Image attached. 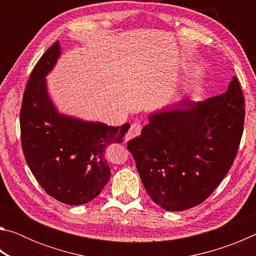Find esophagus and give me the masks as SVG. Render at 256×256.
I'll list each match as a JSON object with an SVG mask.
<instances>
[{"instance_id": "obj_1", "label": "esophagus", "mask_w": 256, "mask_h": 256, "mask_svg": "<svg viewBox=\"0 0 256 256\" xmlns=\"http://www.w3.org/2000/svg\"><path fill=\"white\" fill-rule=\"evenodd\" d=\"M141 130H142L141 124H138V123H133V124L131 125V128H130L128 132L126 133V136H125V141L132 140V138H136L138 136H140Z\"/></svg>"}]
</instances>
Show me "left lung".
I'll use <instances>...</instances> for the list:
<instances>
[{
	"label": "left lung",
	"mask_w": 256,
	"mask_h": 256,
	"mask_svg": "<svg viewBox=\"0 0 256 256\" xmlns=\"http://www.w3.org/2000/svg\"><path fill=\"white\" fill-rule=\"evenodd\" d=\"M245 100L236 76L226 92L182 100L149 116L128 142L152 201L168 211L198 206L230 170L244 130Z\"/></svg>",
	"instance_id": "8db88e82"
}]
</instances>
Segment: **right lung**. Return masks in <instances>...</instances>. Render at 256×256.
Listing matches in <instances>:
<instances>
[{
  "label": "right lung",
  "mask_w": 256,
  "mask_h": 256,
  "mask_svg": "<svg viewBox=\"0 0 256 256\" xmlns=\"http://www.w3.org/2000/svg\"><path fill=\"white\" fill-rule=\"evenodd\" d=\"M60 48V42H54L29 76L20 110L21 146L30 170L45 192L66 204L80 206L105 188L110 176L106 148L122 144L130 124L115 128L60 114L47 94L45 79Z\"/></svg>",
  "instance_id": "1"
}]
</instances>
